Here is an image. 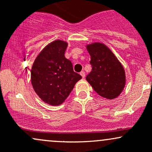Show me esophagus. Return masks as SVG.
<instances>
[{"instance_id": "obj_1", "label": "esophagus", "mask_w": 152, "mask_h": 152, "mask_svg": "<svg viewBox=\"0 0 152 152\" xmlns=\"http://www.w3.org/2000/svg\"><path fill=\"white\" fill-rule=\"evenodd\" d=\"M80 74H81V76H82V78H84L85 77V72L83 71H81V73H80Z\"/></svg>"}]
</instances>
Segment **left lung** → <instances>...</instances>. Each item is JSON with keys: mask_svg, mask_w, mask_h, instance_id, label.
I'll return each mask as SVG.
<instances>
[{"mask_svg": "<svg viewBox=\"0 0 152 152\" xmlns=\"http://www.w3.org/2000/svg\"><path fill=\"white\" fill-rule=\"evenodd\" d=\"M91 56V71L86 80L101 96L114 99L124 88L126 83L123 66L105 45L94 43L87 46Z\"/></svg>", "mask_w": 152, "mask_h": 152, "instance_id": "1", "label": "left lung"}]
</instances>
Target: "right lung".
I'll return each instance as SVG.
<instances>
[{
	"label": "right lung",
	"mask_w": 152,
	"mask_h": 152,
	"mask_svg": "<svg viewBox=\"0 0 152 152\" xmlns=\"http://www.w3.org/2000/svg\"><path fill=\"white\" fill-rule=\"evenodd\" d=\"M67 43L53 41L36 58L31 69V83L36 93L52 106L61 104L82 78L74 72L73 64L64 56Z\"/></svg>",
	"instance_id": "1"
}]
</instances>
